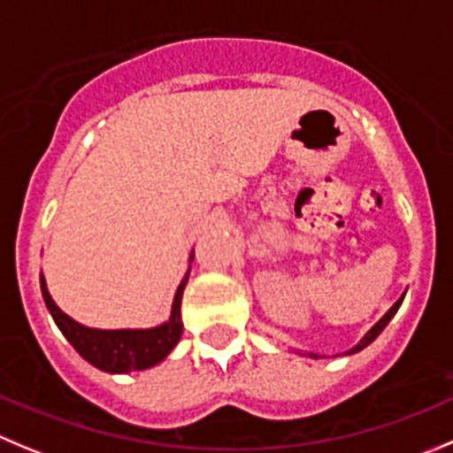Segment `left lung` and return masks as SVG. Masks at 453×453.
Here are the masks:
<instances>
[{
    "label": "left lung",
    "mask_w": 453,
    "mask_h": 453,
    "mask_svg": "<svg viewBox=\"0 0 453 453\" xmlns=\"http://www.w3.org/2000/svg\"><path fill=\"white\" fill-rule=\"evenodd\" d=\"M403 299H404V295H403V297H400V299H398V302L393 303V306H391V308H388V311H387V312H384V317H382V319H380V322H378V324H375V326H373V328H371V331H369V333H366V335H365V337H362V340H360V342H357V344H355V346H353V349H350V350H346V355H353V353H357V350L366 349V346H369V344H371V342H373V340H375V337H378V335H380V333H382V331H384V328H387V324H388V322H391V319H393V315H395V312H398V308H400V303H403ZM311 357H317V355H312V353H311Z\"/></svg>",
    "instance_id": "1"
}]
</instances>
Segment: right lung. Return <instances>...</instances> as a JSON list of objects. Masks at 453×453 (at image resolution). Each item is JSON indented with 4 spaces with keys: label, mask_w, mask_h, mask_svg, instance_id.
<instances>
[{
    "label": "right lung",
    "mask_w": 453,
    "mask_h": 453,
    "mask_svg": "<svg viewBox=\"0 0 453 453\" xmlns=\"http://www.w3.org/2000/svg\"><path fill=\"white\" fill-rule=\"evenodd\" d=\"M192 259L194 252L189 255V261ZM188 279L189 270L185 273L179 288H176L167 322L154 328H120V331H100V328L82 326V324L71 319L66 312L58 308V303L50 297L49 288H46L44 274H40V286L42 297H44V303L49 308L50 317H53V322L58 324L62 335L71 342V346L82 355L88 365H93L100 371H107V373H131V371H142L156 366L179 344L180 333H183L180 299H183Z\"/></svg>",
    "instance_id": "1"
}]
</instances>
